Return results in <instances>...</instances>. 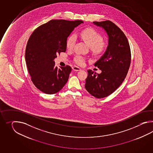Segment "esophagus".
Here are the masks:
<instances>
[{"mask_svg": "<svg viewBox=\"0 0 153 153\" xmlns=\"http://www.w3.org/2000/svg\"><path fill=\"white\" fill-rule=\"evenodd\" d=\"M72 69H73V70L74 71H80L81 69L80 68L78 67L77 66H74V67H73Z\"/></svg>", "mask_w": 153, "mask_h": 153, "instance_id": "obj_1", "label": "esophagus"}]
</instances>
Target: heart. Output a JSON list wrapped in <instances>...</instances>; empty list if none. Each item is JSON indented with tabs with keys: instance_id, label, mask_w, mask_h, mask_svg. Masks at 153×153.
I'll return each mask as SVG.
<instances>
[{
	"instance_id": "1",
	"label": "heart",
	"mask_w": 153,
	"mask_h": 153,
	"mask_svg": "<svg viewBox=\"0 0 153 153\" xmlns=\"http://www.w3.org/2000/svg\"><path fill=\"white\" fill-rule=\"evenodd\" d=\"M80 36L88 45L91 50L95 53H100L103 52L106 47L105 42L102 40V37L95 29L88 28L83 29L79 33ZM76 36L71 34L66 42V46L68 49H72L76 42ZM75 63L79 65L84 63L85 59L81 56H76L74 59Z\"/></svg>"
}]
</instances>
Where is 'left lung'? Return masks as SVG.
<instances>
[{
	"label": "left lung",
	"instance_id": "left-lung-1",
	"mask_svg": "<svg viewBox=\"0 0 153 153\" xmlns=\"http://www.w3.org/2000/svg\"><path fill=\"white\" fill-rule=\"evenodd\" d=\"M107 34L108 46L104 54L94 64L101 73L88 70L85 88L97 98L107 97L120 86L127 75L131 63V50L126 36L110 21L94 22Z\"/></svg>",
	"mask_w": 153,
	"mask_h": 153
}]
</instances>
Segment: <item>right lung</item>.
Masks as SVG:
<instances>
[{
	"instance_id": "add662e5",
	"label": "right lung",
	"mask_w": 153,
	"mask_h": 153,
	"mask_svg": "<svg viewBox=\"0 0 153 153\" xmlns=\"http://www.w3.org/2000/svg\"><path fill=\"white\" fill-rule=\"evenodd\" d=\"M83 23L81 20H51L39 26L30 36L26 46V65L33 83L42 92L54 94L67 83L71 67L58 68L54 59L60 52H65L67 38Z\"/></svg>"
}]
</instances>
